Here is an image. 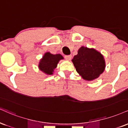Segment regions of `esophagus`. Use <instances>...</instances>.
I'll use <instances>...</instances> for the list:
<instances>
[{
    "label": "esophagus",
    "mask_w": 128,
    "mask_h": 128,
    "mask_svg": "<svg viewBox=\"0 0 128 128\" xmlns=\"http://www.w3.org/2000/svg\"><path fill=\"white\" fill-rule=\"evenodd\" d=\"M72 55H66L65 56V58L66 60H68V61H69V60H71V58H72Z\"/></svg>",
    "instance_id": "1"
}]
</instances>
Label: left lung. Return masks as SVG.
I'll return each instance as SVG.
<instances>
[{
    "mask_svg": "<svg viewBox=\"0 0 128 128\" xmlns=\"http://www.w3.org/2000/svg\"><path fill=\"white\" fill-rule=\"evenodd\" d=\"M78 73L86 80H92L100 76L105 70L104 56L93 48L82 46L72 60Z\"/></svg>",
    "mask_w": 128,
    "mask_h": 128,
    "instance_id": "1",
    "label": "left lung"
}]
</instances>
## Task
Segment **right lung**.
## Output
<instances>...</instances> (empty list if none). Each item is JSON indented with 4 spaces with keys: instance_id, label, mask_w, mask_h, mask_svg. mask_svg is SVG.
<instances>
[{
    "instance_id": "obj_1",
    "label": "right lung",
    "mask_w": 128,
    "mask_h": 128,
    "mask_svg": "<svg viewBox=\"0 0 128 128\" xmlns=\"http://www.w3.org/2000/svg\"><path fill=\"white\" fill-rule=\"evenodd\" d=\"M64 59L61 54H52L50 52H46L40 60L39 68L46 74L51 75L53 74L54 69L61 60Z\"/></svg>"
}]
</instances>
